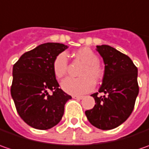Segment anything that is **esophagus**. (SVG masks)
Returning <instances> with one entry per match:
<instances>
[{
	"instance_id": "1",
	"label": "esophagus",
	"mask_w": 149,
	"mask_h": 149,
	"mask_svg": "<svg viewBox=\"0 0 149 149\" xmlns=\"http://www.w3.org/2000/svg\"><path fill=\"white\" fill-rule=\"evenodd\" d=\"M72 97L73 99H75V100H82L84 98L83 96H79V95H73Z\"/></svg>"
}]
</instances>
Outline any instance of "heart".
<instances>
[{
	"mask_svg": "<svg viewBox=\"0 0 149 149\" xmlns=\"http://www.w3.org/2000/svg\"><path fill=\"white\" fill-rule=\"evenodd\" d=\"M75 54L85 65L79 72V78H67L61 84L63 90L73 95H80L89 93L95 88V82L102 80L104 70L100 66L98 55L91 49L84 47L78 49ZM52 70L54 76L63 78L68 70V58L65 53L61 52L55 56L52 63Z\"/></svg>",
	"mask_w": 149,
	"mask_h": 149,
	"instance_id": "heart-1",
	"label": "heart"
}]
</instances>
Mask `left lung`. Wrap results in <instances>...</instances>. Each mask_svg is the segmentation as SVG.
Masks as SVG:
<instances>
[{"mask_svg": "<svg viewBox=\"0 0 149 149\" xmlns=\"http://www.w3.org/2000/svg\"><path fill=\"white\" fill-rule=\"evenodd\" d=\"M104 62V75L99 93L93 94L96 104L85 111L89 123L98 129H115L127 120L139 95L138 68L128 55L109 45H97Z\"/></svg>", "mask_w": 149, "mask_h": 149, "instance_id": "1", "label": "left lung"}]
</instances>
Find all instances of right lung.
Listing matches in <instances>:
<instances>
[{
  "instance_id": "obj_1",
  "label": "right lung",
  "mask_w": 149,
  "mask_h": 149,
  "mask_svg": "<svg viewBox=\"0 0 149 149\" xmlns=\"http://www.w3.org/2000/svg\"><path fill=\"white\" fill-rule=\"evenodd\" d=\"M67 48L60 43L42 44L13 65L10 95L20 117L34 129L46 130L58 124L65 103L71 100L59 88L52 70L55 56Z\"/></svg>"
}]
</instances>
